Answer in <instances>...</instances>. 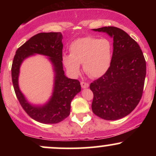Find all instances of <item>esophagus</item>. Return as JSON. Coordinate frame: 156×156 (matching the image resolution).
<instances>
[{
	"mask_svg": "<svg viewBox=\"0 0 156 156\" xmlns=\"http://www.w3.org/2000/svg\"><path fill=\"white\" fill-rule=\"evenodd\" d=\"M80 85H81V87L83 89H86V88H88L89 87V83H86V82H81L80 83Z\"/></svg>",
	"mask_w": 156,
	"mask_h": 156,
	"instance_id": "1",
	"label": "esophagus"
}]
</instances>
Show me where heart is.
Wrapping results in <instances>:
<instances>
[{
  "mask_svg": "<svg viewBox=\"0 0 156 156\" xmlns=\"http://www.w3.org/2000/svg\"><path fill=\"white\" fill-rule=\"evenodd\" d=\"M112 57V46L106 39L86 37L75 40L69 45V55H64L62 62L73 76H78L80 65L93 78H100L108 71Z\"/></svg>",
  "mask_w": 156,
  "mask_h": 156,
  "instance_id": "b5f03b06",
  "label": "heart"
}]
</instances>
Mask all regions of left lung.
Masks as SVG:
<instances>
[{
    "label": "left lung",
    "mask_w": 156,
    "mask_h": 156,
    "mask_svg": "<svg viewBox=\"0 0 156 156\" xmlns=\"http://www.w3.org/2000/svg\"><path fill=\"white\" fill-rule=\"evenodd\" d=\"M113 37V54L108 71L91 83L92 112L105 120L128 115L140 101L146 76V62L138 43L114 26L92 29Z\"/></svg>",
    "instance_id": "left-lung-1"
}]
</instances>
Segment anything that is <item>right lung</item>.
<instances>
[{"mask_svg": "<svg viewBox=\"0 0 156 156\" xmlns=\"http://www.w3.org/2000/svg\"><path fill=\"white\" fill-rule=\"evenodd\" d=\"M62 39L60 32L37 34L17 50L12 62V83L21 106L30 117L44 124H55L67 118L70 113L71 101L80 91L79 80L64 76ZM36 53L49 57L55 72L53 94L49 101L43 106L30 105L19 90L18 85L21 64L23 60Z\"/></svg>", "mask_w": 156, "mask_h": 156, "instance_id": "obj_1", "label": "right lung"}]
</instances>
